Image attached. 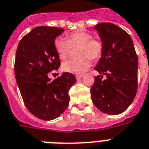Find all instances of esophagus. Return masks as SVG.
<instances>
[{"label":"esophagus","instance_id":"obj_1","mask_svg":"<svg viewBox=\"0 0 149 149\" xmlns=\"http://www.w3.org/2000/svg\"><path fill=\"white\" fill-rule=\"evenodd\" d=\"M82 76H83V75H82V74L76 75V79H80L82 78Z\"/></svg>","mask_w":149,"mask_h":149}]
</instances>
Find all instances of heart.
I'll list each match as a JSON object with an SVG mask.
<instances>
[{
    "instance_id": "1",
    "label": "heart",
    "mask_w": 149,
    "mask_h": 149,
    "mask_svg": "<svg viewBox=\"0 0 149 149\" xmlns=\"http://www.w3.org/2000/svg\"><path fill=\"white\" fill-rule=\"evenodd\" d=\"M92 37V35L88 32L79 31L67 34V40L63 38L55 40V49L62 60L69 56L72 47H79L78 58L64 61L62 64L63 70L75 74H82L90 67L91 59L97 60L101 57L103 51V42Z\"/></svg>"
}]
</instances>
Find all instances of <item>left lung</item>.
I'll use <instances>...</instances> for the list:
<instances>
[{
    "instance_id": "1",
    "label": "left lung",
    "mask_w": 149,
    "mask_h": 149,
    "mask_svg": "<svg viewBox=\"0 0 149 149\" xmlns=\"http://www.w3.org/2000/svg\"><path fill=\"white\" fill-rule=\"evenodd\" d=\"M94 28L103 51L94 68L100 75L94 77L91 99L101 112L118 115L128 108L136 94L138 58L131 37L122 28L109 22L99 23Z\"/></svg>"
}]
</instances>
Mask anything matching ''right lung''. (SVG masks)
<instances>
[{
    "label": "right lung",
    "mask_w": 149,
    "mask_h": 149,
    "mask_svg": "<svg viewBox=\"0 0 149 149\" xmlns=\"http://www.w3.org/2000/svg\"><path fill=\"white\" fill-rule=\"evenodd\" d=\"M64 29L40 26L21 40L15 54V76L24 105L40 119L49 121L67 109L69 91L76 79L65 72L52 81L49 73L58 70L61 61L55 47Z\"/></svg>",
    "instance_id": "right-lung-1"
}]
</instances>
